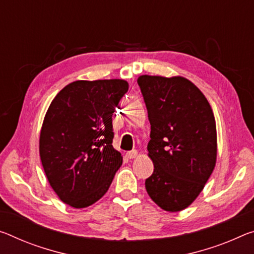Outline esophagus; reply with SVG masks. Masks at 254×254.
<instances>
[{"mask_svg": "<svg viewBox=\"0 0 254 254\" xmlns=\"http://www.w3.org/2000/svg\"><path fill=\"white\" fill-rule=\"evenodd\" d=\"M136 156H138V151L136 150H131V151L127 152V157L128 159H133Z\"/></svg>", "mask_w": 254, "mask_h": 254, "instance_id": "34e87169", "label": "esophagus"}]
</instances>
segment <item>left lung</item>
<instances>
[{
  "mask_svg": "<svg viewBox=\"0 0 254 254\" xmlns=\"http://www.w3.org/2000/svg\"><path fill=\"white\" fill-rule=\"evenodd\" d=\"M138 84L151 126L147 149L155 166L146 190L164 210H183L215 168L214 113L199 88L183 76L141 75Z\"/></svg>",
  "mask_w": 254,
  "mask_h": 254,
  "instance_id": "8db88e82",
  "label": "left lung"
}]
</instances>
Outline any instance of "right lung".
Segmentation results:
<instances>
[{
  "mask_svg": "<svg viewBox=\"0 0 254 254\" xmlns=\"http://www.w3.org/2000/svg\"><path fill=\"white\" fill-rule=\"evenodd\" d=\"M127 89L122 79L78 80L51 103L39 155L48 182L64 203L86 208L107 192L123 160L112 146V116Z\"/></svg>",
  "mask_w": 254,
  "mask_h": 254,
  "instance_id": "add662e5",
  "label": "right lung"
}]
</instances>
